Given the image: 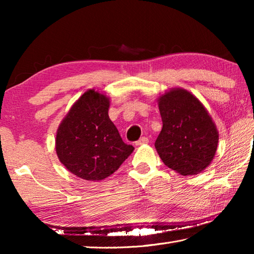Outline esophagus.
Listing matches in <instances>:
<instances>
[{
    "label": "esophagus",
    "mask_w": 254,
    "mask_h": 254,
    "mask_svg": "<svg viewBox=\"0 0 254 254\" xmlns=\"http://www.w3.org/2000/svg\"><path fill=\"white\" fill-rule=\"evenodd\" d=\"M147 143H148V138H147V137H145V136H143V137L139 138L138 141H136V142H135V145H136V146H141V145L147 144Z\"/></svg>",
    "instance_id": "34e87169"
}]
</instances>
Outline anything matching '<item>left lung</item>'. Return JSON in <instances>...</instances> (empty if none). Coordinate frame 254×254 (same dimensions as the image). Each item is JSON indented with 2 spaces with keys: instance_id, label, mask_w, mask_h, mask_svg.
Segmentation results:
<instances>
[{
  "instance_id": "1",
  "label": "left lung",
  "mask_w": 254,
  "mask_h": 254,
  "mask_svg": "<svg viewBox=\"0 0 254 254\" xmlns=\"http://www.w3.org/2000/svg\"><path fill=\"white\" fill-rule=\"evenodd\" d=\"M163 128L155 142L159 157L183 176L196 175L212 163L217 150L218 131L195 96L172 88L159 96Z\"/></svg>"
}]
</instances>
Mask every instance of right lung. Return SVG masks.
<instances>
[{"label":"right lung","mask_w":254,"mask_h":254,"mask_svg":"<svg viewBox=\"0 0 254 254\" xmlns=\"http://www.w3.org/2000/svg\"><path fill=\"white\" fill-rule=\"evenodd\" d=\"M110 100L89 89L79 97L59 126L56 150L65 168L78 178L99 181L109 177L132 154L110 120Z\"/></svg>","instance_id":"right-lung-1"}]
</instances>
